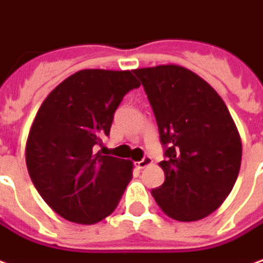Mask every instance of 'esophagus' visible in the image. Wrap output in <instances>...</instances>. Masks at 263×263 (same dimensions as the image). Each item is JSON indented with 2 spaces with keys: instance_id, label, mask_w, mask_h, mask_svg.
Masks as SVG:
<instances>
[{
  "instance_id": "esophagus-1",
  "label": "esophagus",
  "mask_w": 263,
  "mask_h": 263,
  "mask_svg": "<svg viewBox=\"0 0 263 263\" xmlns=\"http://www.w3.org/2000/svg\"><path fill=\"white\" fill-rule=\"evenodd\" d=\"M152 158H149V156H144L143 159L139 160V162H136V168L137 169H144L147 168L149 165H152Z\"/></svg>"
}]
</instances>
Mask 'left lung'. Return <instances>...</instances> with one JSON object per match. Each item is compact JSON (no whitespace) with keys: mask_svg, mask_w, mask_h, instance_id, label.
<instances>
[{"mask_svg":"<svg viewBox=\"0 0 263 263\" xmlns=\"http://www.w3.org/2000/svg\"><path fill=\"white\" fill-rule=\"evenodd\" d=\"M151 101L160 142L165 182L152 190L168 217L195 221L210 216L233 190L242 139L216 89L179 65L135 69Z\"/></svg>","mask_w":263,"mask_h":263,"instance_id":"obj_1","label":"left lung"}]
</instances>
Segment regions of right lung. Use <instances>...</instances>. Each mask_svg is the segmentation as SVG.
Masks as SVG:
<instances>
[{"label": "right lung", "instance_id": "add662e5", "mask_svg": "<svg viewBox=\"0 0 263 263\" xmlns=\"http://www.w3.org/2000/svg\"><path fill=\"white\" fill-rule=\"evenodd\" d=\"M139 86L133 70L82 69L40 105L26 143V163L42 198L65 220L95 224L119 205L133 163L95 153V144L110 135L123 97Z\"/></svg>", "mask_w": 263, "mask_h": 263}]
</instances>
